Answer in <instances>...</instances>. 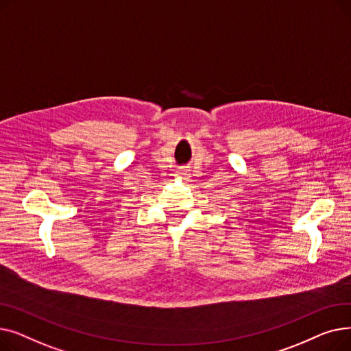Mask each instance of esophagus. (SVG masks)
Listing matches in <instances>:
<instances>
[{
	"label": "esophagus",
	"mask_w": 351,
	"mask_h": 351,
	"mask_svg": "<svg viewBox=\"0 0 351 351\" xmlns=\"http://www.w3.org/2000/svg\"><path fill=\"white\" fill-rule=\"evenodd\" d=\"M189 169L188 168H185V166H182V168H179V171H178V175L180 176V178H183V179H188L189 178Z\"/></svg>",
	"instance_id": "esophagus-1"
}]
</instances>
